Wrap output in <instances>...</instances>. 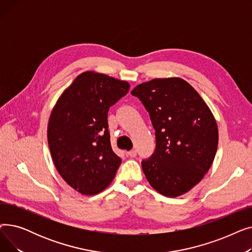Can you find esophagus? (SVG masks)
Returning <instances> with one entry per match:
<instances>
[{
  "label": "esophagus",
  "mask_w": 252,
  "mask_h": 252,
  "mask_svg": "<svg viewBox=\"0 0 252 252\" xmlns=\"http://www.w3.org/2000/svg\"><path fill=\"white\" fill-rule=\"evenodd\" d=\"M127 155H128L129 157H131V158H134V157L137 156V151H136V150H130V151L127 152Z\"/></svg>",
  "instance_id": "1"
}]
</instances>
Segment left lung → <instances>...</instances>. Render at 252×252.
<instances>
[{"label": "left lung", "mask_w": 252, "mask_h": 252, "mask_svg": "<svg viewBox=\"0 0 252 252\" xmlns=\"http://www.w3.org/2000/svg\"><path fill=\"white\" fill-rule=\"evenodd\" d=\"M149 112L156 148L142 168L151 187L178 197L199 183L214 162L216 118L196 90L180 77L154 78L130 92Z\"/></svg>", "instance_id": "left-lung-1"}]
</instances>
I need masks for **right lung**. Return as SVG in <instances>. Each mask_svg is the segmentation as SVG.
<instances>
[{
    "label": "right lung",
    "mask_w": 252,
    "mask_h": 252,
    "mask_svg": "<svg viewBox=\"0 0 252 252\" xmlns=\"http://www.w3.org/2000/svg\"><path fill=\"white\" fill-rule=\"evenodd\" d=\"M128 90L127 82L86 71L62 93L51 112L48 144L53 162L81 194L107 188L122 163L111 148L107 114Z\"/></svg>",
    "instance_id": "add662e5"
}]
</instances>
